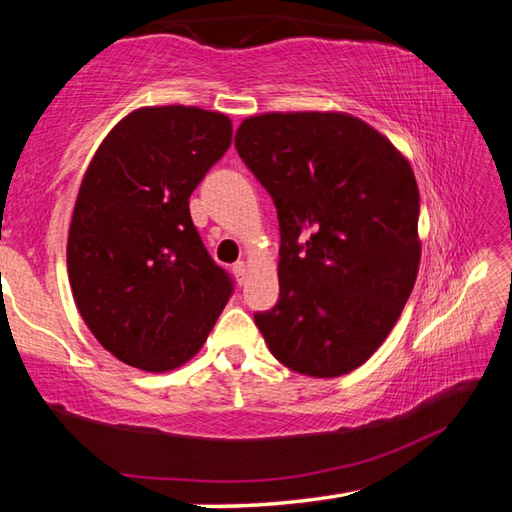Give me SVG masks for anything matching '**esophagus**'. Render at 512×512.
Returning <instances> with one entry per match:
<instances>
[{"instance_id":"1","label":"esophagus","mask_w":512,"mask_h":512,"mask_svg":"<svg viewBox=\"0 0 512 512\" xmlns=\"http://www.w3.org/2000/svg\"><path fill=\"white\" fill-rule=\"evenodd\" d=\"M232 271H235V277H237V282H239V284H244V280H246V275H248V264L244 262V259H241V262H237L235 266H232Z\"/></svg>"}]
</instances>
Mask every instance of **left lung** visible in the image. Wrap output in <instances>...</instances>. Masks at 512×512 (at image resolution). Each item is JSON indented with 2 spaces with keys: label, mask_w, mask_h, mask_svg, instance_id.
<instances>
[{
  "label": "left lung",
  "mask_w": 512,
  "mask_h": 512,
  "mask_svg": "<svg viewBox=\"0 0 512 512\" xmlns=\"http://www.w3.org/2000/svg\"><path fill=\"white\" fill-rule=\"evenodd\" d=\"M280 221V300L255 323L300 375L366 363L400 318L420 268V192L391 140L348 112H266L235 137Z\"/></svg>",
  "instance_id": "left-lung-1"
}]
</instances>
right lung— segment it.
<instances>
[{"mask_svg": "<svg viewBox=\"0 0 512 512\" xmlns=\"http://www.w3.org/2000/svg\"><path fill=\"white\" fill-rule=\"evenodd\" d=\"M232 142L223 112L146 106L94 153L76 196L67 273L76 309L128 366L167 372L203 348L232 293L189 196Z\"/></svg>", "mask_w": 512, "mask_h": 512, "instance_id": "obj_1", "label": "right lung"}]
</instances>
